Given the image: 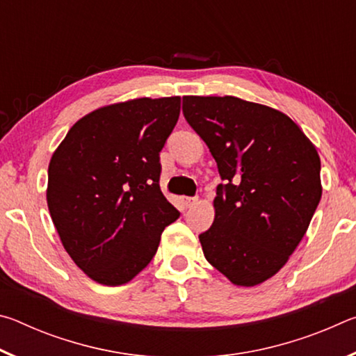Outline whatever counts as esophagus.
Segmentation results:
<instances>
[{
  "mask_svg": "<svg viewBox=\"0 0 356 356\" xmlns=\"http://www.w3.org/2000/svg\"><path fill=\"white\" fill-rule=\"evenodd\" d=\"M196 202H197L196 197H182V204H184L185 207H191V206H195Z\"/></svg>",
  "mask_w": 356,
  "mask_h": 356,
  "instance_id": "esophagus-1",
  "label": "esophagus"
}]
</instances>
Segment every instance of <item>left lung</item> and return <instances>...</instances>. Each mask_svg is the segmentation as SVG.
Segmentation results:
<instances>
[{
    "mask_svg": "<svg viewBox=\"0 0 356 356\" xmlns=\"http://www.w3.org/2000/svg\"><path fill=\"white\" fill-rule=\"evenodd\" d=\"M184 116L225 180L200 236L204 256L232 284H261L308 231L322 197L321 156L291 118L261 104L185 95Z\"/></svg>",
    "mask_w": 356,
    "mask_h": 356,
    "instance_id": "1",
    "label": "left lung"
}]
</instances>
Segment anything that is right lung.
<instances>
[{
  "label": "right lung",
  "mask_w": 356,
  "mask_h": 356,
  "mask_svg": "<svg viewBox=\"0 0 356 356\" xmlns=\"http://www.w3.org/2000/svg\"><path fill=\"white\" fill-rule=\"evenodd\" d=\"M180 97L134 99L76 120L48 165L47 204L72 261L104 286H122L152 261L179 212L160 190V150Z\"/></svg>",
  "instance_id": "obj_1"
}]
</instances>
